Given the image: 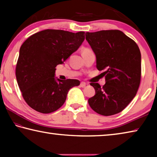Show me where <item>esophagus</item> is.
<instances>
[{"instance_id":"obj_1","label":"esophagus","mask_w":157,"mask_h":157,"mask_svg":"<svg viewBox=\"0 0 157 157\" xmlns=\"http://www.w3.org/2000/svg\"><path fill=\"white\" fill-rule=\"evenodd\" d=\"M86 83H85V82H81V83H80V86L81 87H84L85 86H86Z\"/></svg>"}]
</instances>
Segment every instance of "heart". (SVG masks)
Instances as JSON below:
<instances>
[{"label": "heart", "instance_id": "1", "mask_svg": "<svg viewBox=\"0 0 157 157\" xmlns=\"http://www.w3.org/2000/svg\"><path fill=\"white\" fill-rule=\"evenodd\" d=\"M89 50H89L88 48H84L83 50H82V52H86V51H89Z\"/></svg>", "mask_w": 157, "mask_h": 157}]
</instances>
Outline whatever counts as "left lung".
Segmentation results:
<instances>
[{"label": "left lung", "mask_w": 157, "mask_h": 157, "mask_svg": "<svg viewBox=\"0 0 157 157\" xmlns=\"http://www.w3.org/2000/svg\"><path fill=\"white\" fill-rule=\"evenodd\" d=\"M86 39L96 56L98 71L106 83H91L95 95L90 107L100 115L120 113L135 97L141 78V55L136 42L118 30L86 33Z\"/></svg>", "instance_id": "1"}]
</instances>
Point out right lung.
I'll use <instances>...</instances> for the list:
<instances>
[{
    "label": "right lung",
    "instance_id": "add662e5",
    "mask_svg": "<svg viewBox=\"0 0 157 157\" xmlns=\"http://www.w3.org/2000/svg\"><path fill=\"white\" fill-rule=\"evenodd\" d=\"M84 32L42 30L31 35L20 48L16 78L26 103L38 112L50 113L65 102L70 89L79 86L78 79L55 78L56 66L79 48Z\"/></svg>",
    "mask_w": 157,
    "mask_h": 157
}]
</instances>
